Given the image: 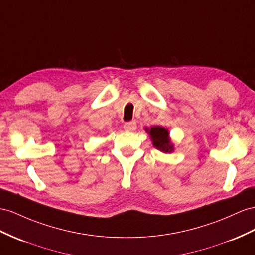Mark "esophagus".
<instances>
[{"instance_id":"1","label":"esophagus","mask_w":255,"mask_h":255,"mask_svg":"<svg viewBox=\"0 0 255 255\" xmlns=\"http://www.w3.org/2000/svg\"><path fill=\"white\" fill-rule=\"evenodd\" d=\"M124 129L126 130V131H134L136 129V124L135 122H128L125 123V125H124Z\"/></svg>"}]
</instances>
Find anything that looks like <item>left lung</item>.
Here are the masks:
<instances>
[{
  "label": "left lung",
  "instance_id": "1",
  "mask_svg": "<svg viewBox=\"0 0 255 255\" xmlns=\"http://www.w3.org/2000/svg\"><path fill=\"white\" fill-rule=\"evenodd\" d=\"M145 131L149 134L153 142L154 147L164 153H172L173 152V144L171 143L170 138H169L168 129L161 126H153L149 129H145Z\"/></svg>",
  "mask_w": 255,
  "mask_h": 255
}]
</instances>
